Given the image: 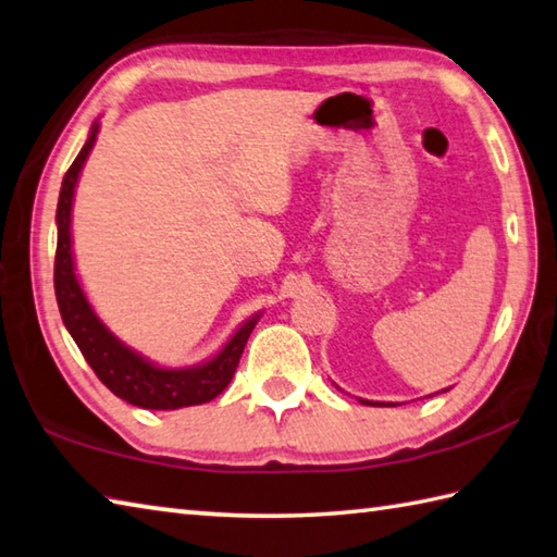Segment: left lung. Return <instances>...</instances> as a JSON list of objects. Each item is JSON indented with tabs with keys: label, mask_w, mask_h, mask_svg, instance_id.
I'll return each mask as SVG.
<instances>
[{
	"label": "left lung",
	"mask_w": 557,
	"mask_h": 557,
	"mask_svg": "<svg viewBox=\"0 0 557 557\" xmlns=\"http://www.w3.org/2000/svg\"><path fill=\"white\" fill-rule=\"evenodd\" d=\"M362 403H364V400H362ZM372 406H374V403H372Z\"/></svg>",
	"instance_id": "8db88e82"
}]
</instances>
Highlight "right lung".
<instances>
[{"label":"right lung","mask_w":557,"mask_h":557,"mask_svg":"<svg viewBox=\"0 0 557 557\" xmlns=\"http://www.w3.org/2000/svg\"><path fill=\"white\" fill-rule=\"evenodd\" d=\"M98 125L94 123L91 135L82 147L79 157L64 173L60 200H58V253H54V297L64 325L74 337L76 347L94 374L103 381V386L113 391L117 398L133 403L147 410H176L185 406H200L222 394L232 381L238 359L248 343L250 331L256 329L260 315L246 321L236 335L224 345V350L210 362L193 369H161L147 362L139 355L108 333L106 325L96 319L94 309L86 301L84 292L76 282L72 263V238H70V214L74 185L79 178L86 157L94 147Z\"/></svg>","instance_id":"obj_1"}]
</instances>
